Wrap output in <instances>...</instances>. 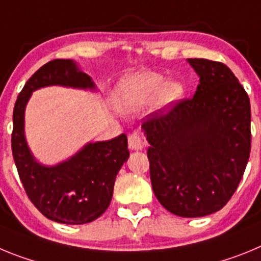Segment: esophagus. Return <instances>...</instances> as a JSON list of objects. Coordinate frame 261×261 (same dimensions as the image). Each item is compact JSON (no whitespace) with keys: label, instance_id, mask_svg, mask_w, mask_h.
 Segmentation results:
<instances>
[{"label":"esophagus","instance_id":"1","mask_svg":"<svg viewBox=\"0 0 261 261\" xmlns=\"http://www.w3.org/2000/svg\"><path fill=\"white\" fill-rule=\"evenodd\" d=\"M128 146L130 150H142L144 147V142H142V138L138 132H133L129 135L128 137Z\"/></svg>","mask_w":261,"mask_h":261}]
</instances>
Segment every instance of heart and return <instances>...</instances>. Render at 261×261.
<instances>
[{
    "label": "heart",
    "instance_id": "b5f03b06",
    "mask_svg": "<svg viewBox=\"0 0 261 261\" xmlns=\"http://www.w3.org/2000/svg\"><path fill=\"white\" fill-rule=\"evenodd\" d=\"M184 93L181 81L166 80L161 73L140 70L120 81L115 103L123 114H133L151 103L156 110L170 111L183 99Z\"/></svg>",
    "mask_w": 261,
    "mask_h": 261
}]
</instances>
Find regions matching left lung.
I'll return each mask as SVG.
<instances>
[{"label": "left lung", "mask_w": 261, "mask_h": 261, "mask_svg": "<svg viewBox=\"0 0 261 261\" xmlns=\"http://www.w3.org/2000/svg\"><path fill=\"white\" fill-rule=\"evenodd\" d=\"M199 85L192 99L142 125L158 201L187 218L222 209L237 191L251 150L250 98L225 64L187 59Z\"/></svg>", "instance_id": "1"}]
</instances>
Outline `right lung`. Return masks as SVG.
I'll return each mask as SVG.
<instances>
[{"label": "right lung", "mask_w": 261, "mask_h": 261, "mask_svg": "<svg viewBox=\"0 0 261 261\" xmlns=\"http://www.w3.org/2000/svg\"><path fill=\"white\" fill-rule=\"evenodd\" d=\"M48 86L98 91L93 78L74 60H53L41 66L27 81L14 106V162L27 196L43 216L66 225L89 223L110 205L116 175L129 158L128 140L120 135L110 141H90L56 165L39 162L27 144L24 114L32 93Z\"/></svg>", "instance_id": "add662e5"}]
</instances>
